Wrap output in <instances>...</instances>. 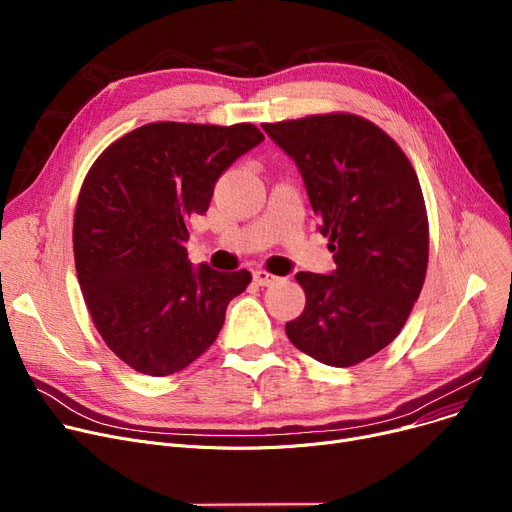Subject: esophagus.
<instances>
[{
    "mask_svg": "<svg viewBox=\"0 0 512 512\" xmlns=\"http://www.w3.org/2000/svg\"><path fill=\"white\" fill-rule=\"evenodd\" d=\"M277 279H279V277L266 273V270H256V273H254V283H256L258 287L273 285V283H277Z\"/></svg>",
    "mask_w": 512,
    "mask_h": 512,
    "instance_id": "34e87169",
    "label": "esophagus"
}]
</instances>
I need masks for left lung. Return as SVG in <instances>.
<instances>
[{"label":"left lung","mask_w":512,"mask_h":512,"mask_svg":"<svg viewBox=\"0 0 512 512\" xmlns=\"http://www.w3.org/2000/svg\"><path fill=\"white\" fill-rule=\"evenodd\" d=\"M302 173L337 268L297 273L306 308L289 341L335 368L372 357L401 333L428 268V217L399 144L364 117L310 115L262 124Z\"/></svg>","instance_id":"8db88e82"}]
</instances>
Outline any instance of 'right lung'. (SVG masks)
<instances>
[{"label": "right lung", "mask_w": 512, "mask_h": 512, "mask_svg": "<svg viewBox=\"0 0 512 512\" xmlns=\"http://www.w3.org/2000/svg\"><path fill=\"white\" fill-rule=\"evenodd\" d=\"M264 140L252 124L157 122L115 140L90 167L74 215L84 302L107 347L136 372L169 376L215 343L248 270L188 260V223L217 179Z\"/></svg>", "instance_id": "right-lung-1"}]
</instances>
